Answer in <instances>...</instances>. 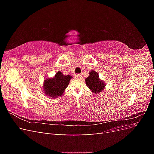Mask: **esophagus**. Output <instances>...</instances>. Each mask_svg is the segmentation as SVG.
I'll return each mask as SVG.
<instances>
[{"instance_id":"esophagus-1","label":"esophagus","mask_w":154,"mask_h":154,"mask_svg":"<svg viewBox=\"0 0 154 154\" xmlns=\"http://www.w3.org/2000/svg\"><path fill=\"white\" fill-rule=\"evenodd\" d=\"M75 76H76V78H78V79H80V78L82 77V75L81 74H76Z\"/></svg>"}]
</instances>
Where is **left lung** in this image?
I'll return each mask as SVG.
<instances>
[{"label":"left lung","instance_id":"8db88e82","mask_svg":"<svg viewBox=\"0 0 154 154\" xmlns=\"http://www.w3.org/2000/svg\"><path fill=\"white\" fill-rule=\"evenodd\" d=\"M87 86L95 94L101 92L105 87L104 83L99 79V75L96 72L92 71L89 72V76L85 79Z\"/></svg>","mask_w":154,"mask_h":154}]
</instances>
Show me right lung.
<instances>
[{"mask_svg":"<svg viewBox=\"0 0 154 154\" xmlns=\"http://www.w3.org/2000/svg\"><path fill=\"white\" fill-rule=\"evenodd\" d=\"M71 78V76H64L61 72L58 71L53 78L46 79L44 81V90L45 94L53 98L62 96Z\"/></svg>","mask_w":154,"mask_h":154,"instance_id":"1","label":"right lung"}]
</instances>
